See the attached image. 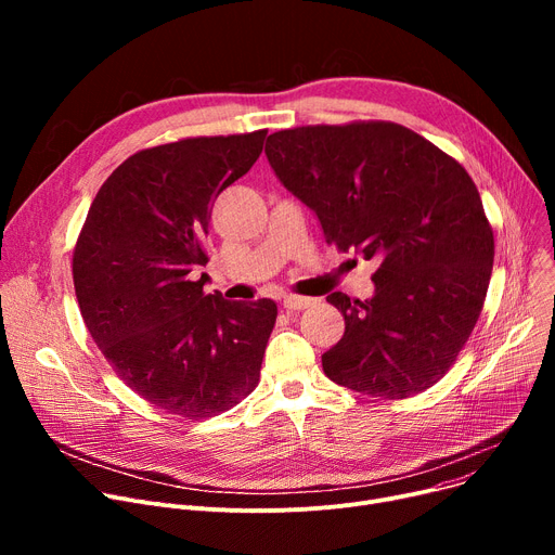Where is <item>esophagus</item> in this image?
<instances>
[{
    "label": "esophagus",
    "instance_id": "obj_1",
    "mask_svg": "<svg viewBox=\"0 0 555 555\" xmlns=\"http://www.w3.org/2000/svg\"><path fill=\"white\" fill-rule=\"evenodd\" d=\"M312 304H317V299H310V297H285L283 299V308L287 310V312H293V310H304V308H310Z\"/></svg>",
    "mask_w": 555,
    "mask_h": 555
}]
</instances>
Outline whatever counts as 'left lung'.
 <instances>
[{
  "instance_id": "left-lung-1",
  "label": "left lung",
  "mask_w": 555,
  "mask_h": 555,
  "mask_svg": "<svg viewBox=\"0 0 555 555\" xmlns=\"http://www.w3.org/2000/svg\"><path fill=\"white\" fill-rule=\"evenodd\" d=\"M266 155L328 245L380 260L371 299L326 297L346 328L322 356L324 373L387 400L439 383L477 324L492 272L494 238L470 175L391 121L279 130Z\"/></svg>"
}]
</instances>
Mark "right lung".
<instances>
[{
	"label": "right lung",
	"mask_w": 555,
	"mask_h": 555,
	"mask_svg": "<svg viewBox=\"0 0 555 555\" xmlns=\"http://www.w3.org/2000/svg\"><path fill=\"white\" fill-rule=\"evenodd\" d=\"M268 130L191 137L128 157L99 189L74 249L85 326L157 410L211 418L247 398L276 322L272 299L204 295L195 272L216 197L254 166Z\"/></svg>",
	"instance_id": "1"
}]
</instances>
